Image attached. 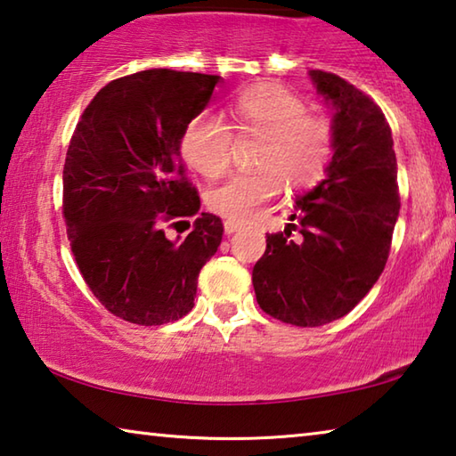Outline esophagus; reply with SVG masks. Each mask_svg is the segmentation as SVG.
<instances>
[{"mask_svg":"<svg viewBox=\"0 0 456 456\" xmlns=\"http://www.w3.org/2000/svg\"><path fill=\"white\" fill-rule=\"evenodd\" d=\"M223 227H225V233L227 235H233V233H237L239 229H241V223L229 219V221H225V225H223Z\"/></svg>","mask_w":456,"mask_h":456,"instance_id":"1","label":"esophagus"}]
</instances>
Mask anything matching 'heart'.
<instances>
[{
  "instance_id": "heart-1",
  "label": "heart",
  "mask_w": 456,
  "mask_h": 456,
  "mask_svg": "<svg viewBox=\"0 0 456 456\" xmlns=\"http://www.w3.org/2000/svg\"><path fill=\"white\" fill-rule=\"evenodd\" d=\"M231 128L237 138H261L253 154L259 171L237 173L211 189L207 203L231 221H249L280 195L283 183L299 191L318 183L334 151V126L307 112L296 92L280 84H257L233 98ZM179 151L184 163L203 176L227 171L233 136L221 120L199 114L184 126Z\"/></svg>"
}]
</instances>
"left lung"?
Segmentation results:
<instances>
[{"label": "left lung", "mask_w": 456, "mask_h": 456, "mask_svg": "<svg viewBox=\"0 0 456 456\" xmlns=\"http://www.w3.org/2000/svg\"><path fill=\"white\" fill-rule=\"evenodd\" d=\"M310 78L334 108L326 179L296 199L291 221L302 239H289L296 225L267 235L253 267L261 310L299 328L339 320L372 289L400 211L395 142L380 106L336 74L310 70Z\"/></svg>", "instance_id": "left-lung-1"}]
</instances>
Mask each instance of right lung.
<instances>
[{
  "label": "right lung",
  "mask_w": 456,
  "mask_h": 456,
  "mask_svg": "<svg viewBox=\"0 0 456 456\" xmlns=\"http://www.w3.org/2000/svg\"><path fill=\"white\" fill-rule=\"evenodd\" d=\"M219 80L167 68L112 80L68 146L61 209L74 259L98 302L130 323L163 326L187 315L199 272L221 245L223 223L213 213H200L187 237L165 235V223L200 209L179 141Z\"/></svg>",
  "instance_id": "right-lung-1"
}]
</instances>
